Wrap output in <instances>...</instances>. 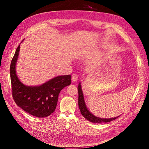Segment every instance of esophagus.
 <instances>
[{"mask_svg": "<svg viewBox=\"0 0 149 149\" xmlns=\"http://www.w3.org/2000/svg\"><path fill=\"white\" fill-rule=\"evenodd\" d=\"M72 81H77L78 80V75L75 74H74L72 75Z\"/></svg>", "mask_w": 149, "mask_h": 149, "instance_id": "obj_1", "label": "esophagus"}]
</instances>
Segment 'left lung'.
I'll list each match as a JSON object with an SVG mask.
<instances>
[{"instance_id": "obj_1", "label": "left lung", "mask_w": 149, "mask_h": 149, "mask_svg": "<svg viewBox=\"0 0 149 149\" xmlns=\"http://www.w3.org/2000/svg\"><path fill=\"white\" fill-rule=\"evenodd\" d=\"M78 92H79V107L80 110L81 115L84 117V118L88 120L90 122L94 123H108L112 121L120 116H118L116 117L111 118H103L97 117L93 115L86 107V105L85 104L84 98L83 96V93L81 89V83H79V86H78Z\"/></svg>"}]
</instances>
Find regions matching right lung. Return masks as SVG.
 Masks as SVG:
<instances>
[{
    "instance_id": "obj_1",
    "label": "right lung",
    "mask_w": 149,
    "mask_h": 149,
    "mask_svg": "<svg viewBox=\"0 0 149 149\" xmlns=\"http://www.w3.org/2000/svg\"><path fill=\"white\" fill-rule=\"evenodd\" d=\"M20 48L19 45L10 65L13 99L19 107L31 115L38 118L48 116L56 108L60 91L71 83V75L57 76L40 86L25 85L19 79L15 69Z\"/></svg>"
}]
</instances>
